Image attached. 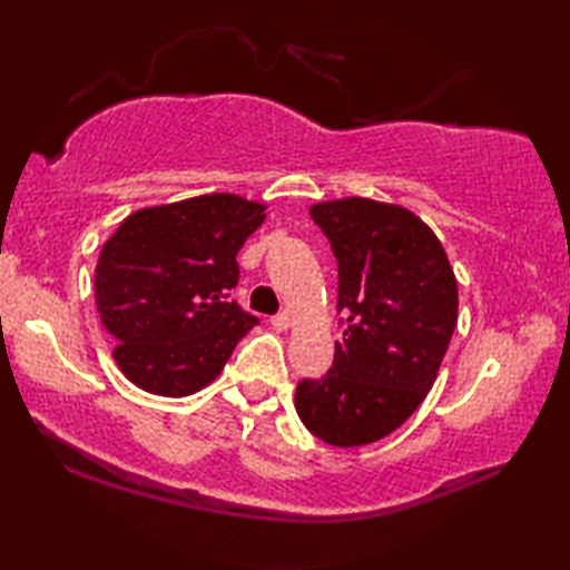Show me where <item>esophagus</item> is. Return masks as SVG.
<instances>
[{
  "instance_id": "obj_1",
  "label": "esophagus",
  "mask_w": 570,
  "mask_h": 570,
  "mask_svg": "<svg viewBox=\"0 0 570 570\" xmlns=\"http://www.w3.org/2000/svg\"><path fill=\"white\" fill-rule=\"evenodd\" d=\"M288 324H292V316H288L286 312L284 314H276V316H272V326L276 332H284V330H288Z\"/></svg>"
}]
</instances>
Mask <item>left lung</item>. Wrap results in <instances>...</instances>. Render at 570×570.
Returning a JSON list of instances; mask_svg holds the SVG:
<instances>
[{
    "mask_svg": "<svg viewBox=\"0 0 570 570\" xmlns=\"http://www.w3.org/2000/svg\"><path fill=\"white\" fill-rule=\"evenodd\" d=\"M340 266L344 340L322 380H302L296 412L334 448L387 438L428 397L458 324V278L420 216L372 198L308 208Z\"/></svg>",
    "mask_w": 570,
    "mask_h": 570,
    "instance_id": "left-lung-1",
    "label": "left lung"
}]
</instances>
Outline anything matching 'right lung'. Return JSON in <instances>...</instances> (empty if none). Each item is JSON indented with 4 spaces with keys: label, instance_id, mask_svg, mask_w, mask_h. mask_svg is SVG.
Here are the masks:
<instances>
[{
    "label": "right lung",
    "instance_id": "add662e5",
    "mask_svg": "<svg viewBox=\"0 0 570 570\" xmlns=\"http://www.w3.org/2000/svg\"><path fill=\"white\" fill-rule=\"evenodd\" d=\"M266 206L206 193L130 214L105 240L95 304L115 342L112 360L135 387L188 397L224 370L256 316L228 302L236 256Z\"/></svg>",
    "mask_w": 570,
    "mask_h": 570
}]
</instances>
